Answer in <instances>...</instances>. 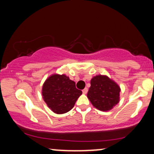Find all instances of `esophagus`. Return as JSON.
Returning <instances> with one entry per match:
<instances>
[{
  "label": "esophagus",
  "instance_id": "obj_1",
  "mask_svg": "<svg viewBox=\"0 0 154 154\" xmlns=\"http://www.w3.org/2000/svg\"><path fill=\"white\" fill-rule=\"evenodd\" d=\"M88 88H85V89L83 90V91H82V93H84V94H86V93H88Z\"/></svg>",
  "mask_w": 154,
  "mask_h": 154
}]
</instances>
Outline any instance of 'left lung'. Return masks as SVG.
<instances>
[{
	"label": "left lung",
	"mask_w": 154,
	"mask_h": 154,
	"mask_svg": "<svg viewBox=\"0 0 154 154\" xmlns=\"http://www.w3.org/2000/svg\"><path fill=\"white\" fill-rule=\"evenodd\" d=\"M91 85L88 98L96 109L109 111L119 103L120 88L106 76H95Z\"/></svg>",
	"instance_id": "8db88e82"
}]
</instances>
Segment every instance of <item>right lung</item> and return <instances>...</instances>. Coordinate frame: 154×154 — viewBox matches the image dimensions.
I'll list each match as a JSON object with an SVG mask.
<instances>
[{"instance_id":"right-lung-1","label":"right lung","mask_w":154,"mask_h":154,"mask_svg":"<svg viewBox=\"0 0 154 154\" xmlns=\"http://www.w3.org/2000/svg\"><path fill=\"white\" fill-rule=\"evenodd\" d=\"M82 93L76 88L75 82L64 75H51L44 82L42 91L48 106L59 114L71 110Z\"/></svg>"}]
</instances>
